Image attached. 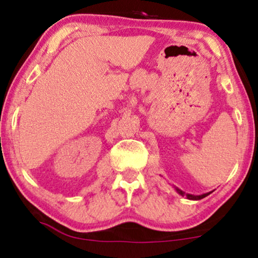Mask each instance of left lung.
I'll list each match as a JSON object with an SVG mask.
<instances>
[{"label":"left lung","mask_w":258,"mask_h":258,"mask_svg":"<svg viewBox=\"0 0 258 258\" xmlns=\"http://www.w3.org/2000/svg\"><path fill=\"white\" fill-rule=\"evenodd\" d=\"M176 190H178V193L179 195H181V196H186L187 198L188 199H193V200H199V199H203V198H205L206 196H209L210 193H205V195H202V196H192V195H186L185 192H182L181 189H179V188H176Z\"/></svg>","instance_id":"8db88e82"}]
</instances>
